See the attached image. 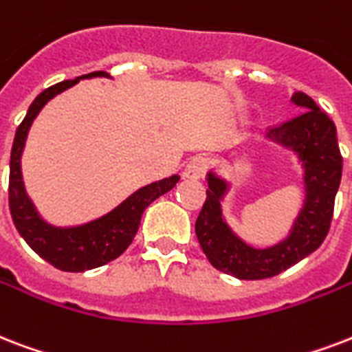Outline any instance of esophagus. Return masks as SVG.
<instances>
[{
  "label": "esophagus",
  "instance_id": "1",
  "mask_svg": "<svg viewBox=\"0 0 352 352\" xmlns=\"http://www.w3.org/2000/svg\"><path fill=\"white\" fill-rule=\"evenodd\" d=\"M206 168H208V162H206L205 157H194L190 162L186 164L184 171H182V175L190 179V181H197L201 177L205 175Z\"/></svg>",
  "mask_w": 352,
  "mask_h": 352
}]
</instances>
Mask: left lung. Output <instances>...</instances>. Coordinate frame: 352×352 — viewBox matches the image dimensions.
<instances>
[{"instance_id": "left-lung-1", "label": "left lung", "mask_w": 352, "mask_h": 352, "mask_svg": "<svg viewBox=\"0 0 352 352\" xmlns=\"http://www.w3.org/2000/svg\"><path fill=\"white\" fill-rule=\"evenodd\" d=\"M292 101L305 111L270 129V138L294 147L305 164L307 203L286 240L275 248L253 249L236 238L219 210V199L227 184L208 173L206 199L195 221V234L208 262L219 272L241 280H258L283 273L314 253L331 229L343 168L336 125L305 92H294Z\"/></svg>"}]
</instances>
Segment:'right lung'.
<instances>
[{
  "mask_svg": "<svg viewBox=\"0 0 352 352\" xmlns=\"http://www.w3.org/2000/svg\"><path fill=\"white\" fill-rule=\"evenodd\" d=\"M85 77H109L104 72H92L88 75H80L77 79L63 80L53 87L45 88L38 94L29 111H27L23 122L16 129L14 144L10 151V173H9V208L16 229L21 238L29 243V248L34 253L40 254L45 262L55 265L60 272L80 273L87 270H94L99 265L109 264L111 260L118 258L125 249L131 245L138 225H140L142 214L153 201L160 197L166 192H170L175 186L179 177L173 175L170 179L153 182L147 186L134 192L127 201L116 206L103 218L90 221L80 227H69V229H58L51 227L40 219L34 210L33 203L29 201L21 181L20 157L23 144H25L27 131L31 123L51 98L64 92L66 88L74 87L75 82Z\"/></svg>",
  "mask_w": 352,
  "mask_h": 352,
  "instance_id": "obj_1",
  "label": "right lung"
}]
</instances>
